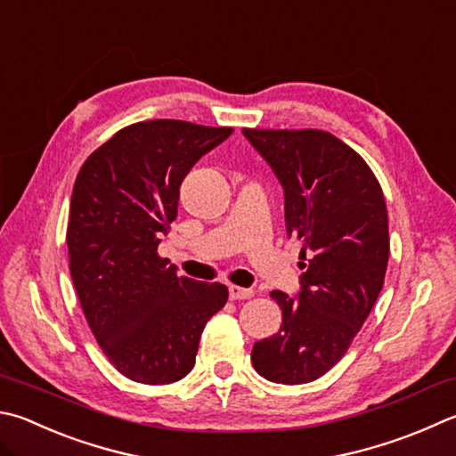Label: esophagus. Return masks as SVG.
I'll use <instances>...</instances> for the list:
<instances>
[{
  "label": "esophagus",
  "mask_w": 456,
  "mask_h": 456,
  "mask_svg": "<svg viewBox=\"0 0 456 456\" xmlns=\"http://www.w3.org/2000/svg\"><path fill=\"white\" fill-rule=\"evenodd\" d=\"M255 295L253 289H243V287H237V285H231L229 287V297L233 301H241V299H251Z\"/></svg>",
  "instance_id": "34e87169"
}]
</instances>
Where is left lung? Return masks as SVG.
I'll list each match as a JSON object with an SVG mask.
<instances>
[{
	"mask_svg": "<svg viewBox=\"0 0 456 456\" xmlns=\"http://www.w3.org/2000/svg\"><path fill=\"white\" fill-rule=\"evenodd\" d=\"M285 191L287 235L303 243L301 291L271 297L279 333L256 341L255 370L303 385L335 367L375 305L388 261L387 205L375 173L321 129H243Z\"/></svg>",
	"mask_w": 456,
	"mask_h": 456,
	"instance_id": "left-lung-1",
	"label": "left lung"
}]
</instances>
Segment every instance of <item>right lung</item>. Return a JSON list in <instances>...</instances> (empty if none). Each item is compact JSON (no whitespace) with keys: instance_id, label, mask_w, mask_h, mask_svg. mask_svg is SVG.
Instances as JSON below:
<instances>
[{"instance_id":"obj_1","label":"right lung","mask_w":456,"mask_h":456,"mask_svg":"<svg viewBox=\"0 0 456 456\" xmlns=\"http://www.w3.org/2000/svg\"><path fill=\"white\" fill-rule=\"evenodd\" d=\"M231 134L179 119L139 121L95 149L77 173L71 279L105 357L135 383L183 379L207 321L227 303L225 285L177 275L157 245L177 217L181 181Z\"/></svg>"}]
</instances>
